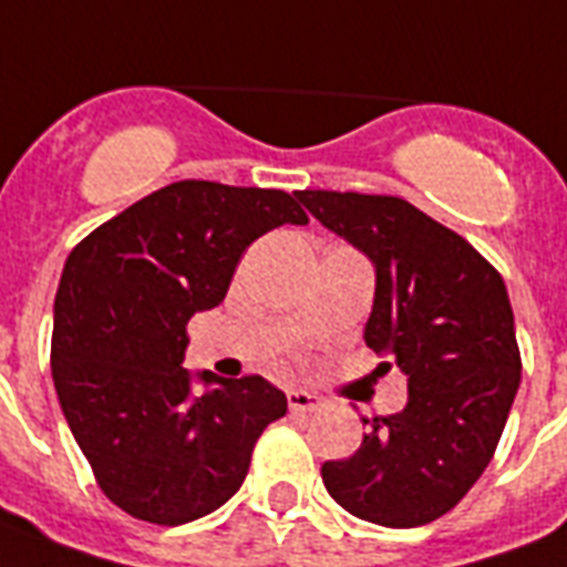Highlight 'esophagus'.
I'll return each instance as SVG.
<instances>
[{
    "label": "esophagus",
    "instance_id": "esophagus-1",
    "mask_svg": "<svg viewBox=\"0 0 567 567\" xmlns=\"http://www.w3.org/2000/svg\"><path fill=\"white\" fill-rule=\"evenodd\" d=\"M288 408H291V413H317L323 411V399L315 393H306V390H291L288 393Z\"/></svg>",
    "mask_w": 567,
    "mask_h": 567
}]
</instances>
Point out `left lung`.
<instances>
[{
  "mask_svg": "<svg viewBox=\"0 0 567 567\" xmlns=\"http://www.w3.org/2000/svg\"><path fill=\"white\" fill-rule=\"evenodd\" d=\"M323 227L375 265L363 329L381 367L408 375V404L370 427L347 460L323 463L329 495L381 527H422L463 501L507 425L522 381L501 274L454 229L393 195L297 192Z\"/></svg>",
  "mask_w": 567,
  "mask_h": 567,
  "instance_id": "8db88e82",
  "label": "left lung"
}]
</instances>
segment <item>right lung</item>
<instances>
[{
	"instance_id": "right-lung-1",
	"label": "right lung",
	"mask_w": 567,
	"mask_h": 567,
	"mask_svg": "<svg viewBox=\"0 0 567 567\" xmlns=\"http://www.w3.org/2000/svg\"><path fill=\"white\" fill-rule=\"evenodd\" d=\"M282 224H308L282 188L179 179L92 229L54 297L52 379L95 483L118 509L163 527L227 504L261 431L288 399L261 375L183 370L195 311L227 297L238 259Z\"/></svg>"
}]
</instances>
